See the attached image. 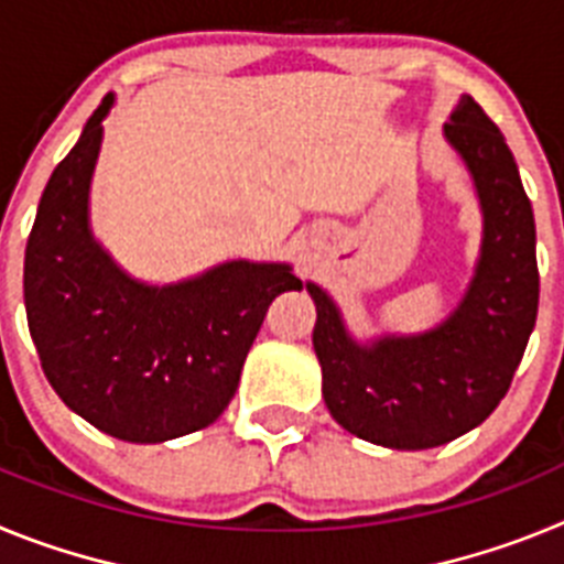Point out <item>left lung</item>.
<instances>
[{
  "mask_svg": "<svg viewBox=\"0 0 564 564\" xmlns=\"http://www.w3.org/2000/svg\"><path fill=\"white\" fill-rule=\"evenodd\" d=\"M475 177L482 246L466 296L443 325L364 347L313 282V350L330 415L387 449H432L475 430L506 398L540 305L536 228L514 154L471 96L443 123Z\"/></svg>",
  "mask_w": 564,
  "mask_h": 564,
  "instance_id": "8db88e82",
  "label": "left lung"
}]
</instances>
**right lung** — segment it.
Instances as JSON below:
<instances>
[{"label":"right lung","mask_w":564,"mask_h":564,"mask_svg":"<svg viewBox=\"0 0 564 564\" xmlns=\"http://www.w3.org/2000/svg\"><path fill=\"white\" fill-rule=\"evenodd\" d=\"M112 93L53 169L24 251V307L50 387L96 430L163 443L206 430L237 392L273 299L302 291L282 262L234 259L143 285L89 231V181Z\"/></svg>","instance_id":"1"}]
</instances>
